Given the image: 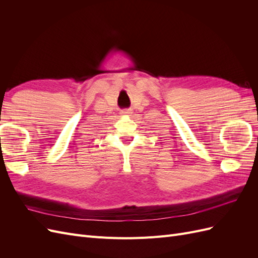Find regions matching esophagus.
I'll return each instance as SVG.
<instances>
[{"instance_id": "1", "label": "esophagus", "mask_w": 258, "mask_h": 258, "mask_svg": "<svg viewBox=\"0 0 258 258\" xmlns=\"http://www.w3.org/2000/svg\"><path fill=\"white\" fill-rule=\"evenodd\" d=\"M132 112L130 111V110H122L121 112H120V114L121 115H123V116H128V115H130Z\"/></svg>"}]
</instances>
